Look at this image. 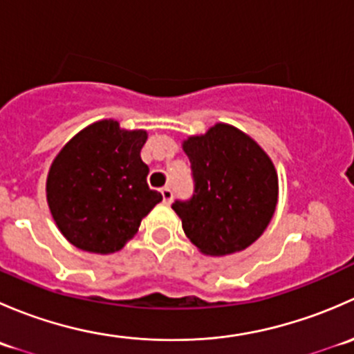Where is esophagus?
Segmentation results:
<instances>
[{
    "instance_id": "obj_1",
    "label": "esophagus",
    "mask_w": 354,
    "mask_h": 354,
    "mask_svg": "<svg viewBox=\"0 0 354 354\" xmlns=\"http://www.w3.org/2000/svg\"><path fill=\"white\" fill-rule=\"evenodd\" d=\"M160 195H162L164 203H171V200H173V192H171L169 187H164L162 190H160Z\"/></svg>"
}]
</instances>
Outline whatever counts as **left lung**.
Here are the masks:
<instances>
[{
  "label": "left lung",
  "mask_w": 354,
  "mask_h": 354,
  "mask_svg": "<svg viewBox=\"0 0 354 354\" xmlns=\"http://www.w3.org/2000/svg\"><path fill=\"white\" fill-rule=\"evenodd\" d=\"M194 197L173 203L185 234L203 255L224 257L255 243L277 205L279 181L267 152L238 128L216 123L183 140Z\"/></svg>",
  "instance_id": "1"
}]
</instances>
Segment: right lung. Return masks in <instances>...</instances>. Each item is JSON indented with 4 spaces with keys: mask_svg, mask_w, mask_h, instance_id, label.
<instances>
[{
    "mask_svg": "<svg viewBox=\"0 0 354 354\" xmlns=\"http://www.w3.org/2000/svg\"><path fill=\"white\" fill-rule=\"evenodd\" d=\"M145 130L101 120L78 131L58 152L46 180L56 226L77 248L108 255L135 236L142 219L162 200L147 185L140 151Z\"/></svg>",
    "mask_w": 354,
    "mask_h": 354,
    "instance_id": "right-lung-1",
    "label": "right lung"
}]
</instances>
